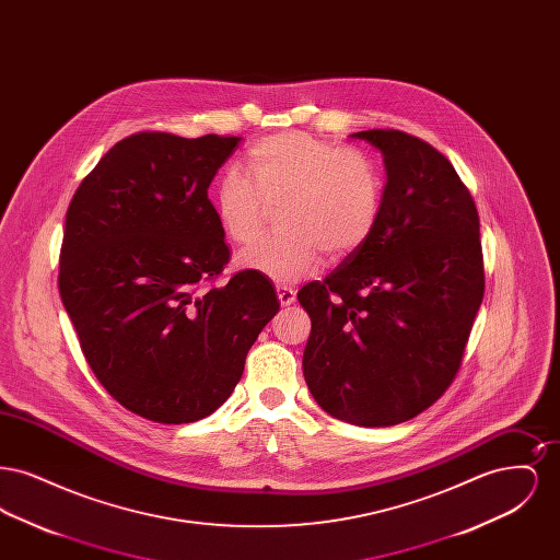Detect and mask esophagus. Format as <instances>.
<instances>
[{
  "instance_id": "34e87169",
  "label": "esophagus",
  "mask_w": 560,
  "mask_h": 560,
  "mask_svg": "<svg viewBox=\"0 0 560 560\" xmlns=\"http://www.w3.org/2000/svg\"><path fill=\"white\" fill-rule=\"evenodd\" d=\"M277 295H279L281 306H290L295 302V290L290 285H277Z\"/></svg>"
}]
</instances>
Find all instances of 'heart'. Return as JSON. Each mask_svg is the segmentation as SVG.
<instances>
[{"label":"heart","instance_id":"heart-1","mask_svg":"<svg viewBox=\"0 0 560 560\" xmlns=\"http://www.w3.org/2000/svg\"><path fill=\"white\" fill-rule=\"evenodd\" d=\"M243 170H229L213 192L222 233L247 245L277 206L285 231L245 249L243 267L292 283L317 268L320 254L336 262L372 240L384 183L365 153L306 132H279L245 153Z\"/></svg>","mask_w":560,"mask_h":560}]
</instances>
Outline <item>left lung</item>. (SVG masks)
I'll return each mask as SVG.
<instances>
[{"mask_svg": "<svg viewBox=\"0 0 560 560\" xmlns=\"http://www.w3.org/2000/svg\"><path fill=\"white\" fill-rule=\"evenodd\" d=\"M354 136L384 155L382 215L359 252L298 292L311 317L302 368L329 416L395 427L441 399L462 368L485 293L479 212L422 138Z\"/></svg>", "mask_w": 560, "mask_h": 560, "instance_id": "8db88e82", "label": "left lung"}]
</instances>
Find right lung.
<instances>
[{
  "mask_svg": "<svg viewBox=\"0 0 560 560\" xmlns=\"http://www.w3.org/2000/svg\"><path fill=\"white\" fill-rule=\"evenodd\" d=\"M237 136L136 132L75 190L58 290L83 357L108 395L158 424L213 413L279 311L272 283L231 260L208 197Z\"/></svg>",
  "mask_w": 560,
  "mask_h": 560,
  "instance_id": "add662e5",
  "label": "right lung"
}]
</instances>
